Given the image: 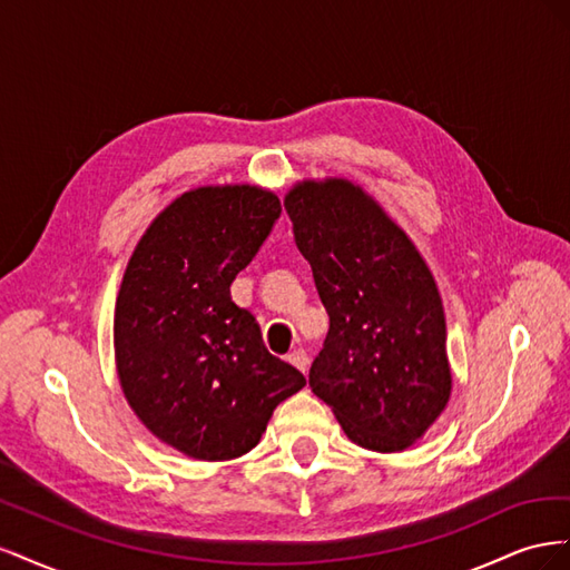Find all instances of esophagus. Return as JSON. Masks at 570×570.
Here are the masks:
<instances>
[{
	"mask_svg": "<svg viewBox=\"0 0 570 570\" xmlns=\"http://www.w3.org/2000/svg\"><path fill=\"white\" fill-rule=\"evenodd\" d=\"M287 361L295 368H299L302 373H306L308 371V356H306V352L304 350H292L289 354H287Z\"/></svg>",
	"mask_w": 570,
	"mask_h": 570,
	"instance_id": "1",
	"label": "esophagus"
}]
</instances>
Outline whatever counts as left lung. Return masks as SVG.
<instances>
[{
	"instance_id": "8db88e82",
	"label": "left lung",
	"mask_w": 570,
	"mask_h": 570,
	"mask_svg": "<svg viewBox=\"0 0 570 570\" xmlns=\"http://www.w3.org/2000/svg\"><path fill=\"white\" fill-rule=\"evenodd\" d=\"M285 212L331 316L308 387L354 444L402 452L452 394L433 273L383 206L350 180L297 183Z\"/></svg>"
}]
</instances>
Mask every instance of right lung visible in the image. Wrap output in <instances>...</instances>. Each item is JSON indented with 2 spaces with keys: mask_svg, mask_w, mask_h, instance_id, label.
<instances>
[{
  "mask_svg": "<svg viewBox=\"0 0 570 570\" xmlns=\"http://www.w3.org/2000/svg\"><path fill=\"white\" fill-rule=\"evenodd\" d=\"M281 212V199L256 185L189 189L151 220L124 273L118 381L149 433L185 456L247 454L273 409L306 385L230 297Z\"/></svg>",
  "mask_w": 570,
  "mask_h": 570,
  "instance_id": "1",
  "label": "right lung"
}]
</instances>
